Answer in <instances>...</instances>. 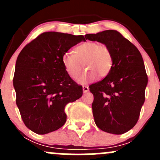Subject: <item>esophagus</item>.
Returning a JSON list of instances; mask_svg holds the SVG:
<instances>
[{"mask_svg": "<svg viewBox=\"0 0 160 160\" xmlns=\"http://www.w3.org/2000/svg\"><path fill=\"white\" fill-rule=\"evenodd\" d=\"M89 87L87 86H82V92L84 93H86L88 91H89Z\"/></svg>", "mask_w": 160, "mask_h": 160, "instance_id": "34e87169", "label": "esophagus"}]
</instances>
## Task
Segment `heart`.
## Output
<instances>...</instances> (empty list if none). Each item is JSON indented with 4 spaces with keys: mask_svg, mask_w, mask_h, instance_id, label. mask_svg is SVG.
Here are the masks:
<instances>
[{
    "mask_svg": "<svg viewBox=\"0 0 160 160\" xmlns=\"http://www.w3.org/2000/svg\"><path fill=\"white\" fill-rule=\"evenodd\" d=\"M65 71L71 78H77L81 73L82 65L86 71L78 79L80 83L93 81L98 75L105 78L113 67L112 53L106 45L95 41H87L75 47L74 54L66 52L62 56Z\"/></svg>",
    "mask_w": 160,
    "mask_h": 160,
    "instance_id": "b5f03b06",
    "label": "heart"
}]
</instances>
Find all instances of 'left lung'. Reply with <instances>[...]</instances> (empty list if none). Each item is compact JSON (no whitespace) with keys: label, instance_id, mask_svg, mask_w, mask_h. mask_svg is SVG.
I'll use <instances>...</instances> for the list:
<instances>
[{"label":"left lung","instance_id":"8db88e82","mask_svg":"<svg viewBox=\"0 0 160 160\" xmlns=\"http://www.w3.org/2000/svg\"><path fill=\"white\" fill-rule=\"evenodd\" d=\"M110 49L113 67L103 80L89 86L96 126L106 132L121 135L132 128L144 103L148 76L138 49L120 32L106 30L86 34Z\"/></svg>","mask_w":160,"mask_h":160}]
</instances>
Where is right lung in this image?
Returning <instances> with one entry per match:
<instances>
[{
  "label": "right lung",
  "instance_id": "right-lung-1",
  "mask_svg": "<svg viewBox=\"0 0 160 160\" xmlns=\"http://www.w3.org/2000/svg\"><path fill=\"white\" fill-rule=\"evenodd\" d=\"M81 41L82 35L49 32L25 46L16 62L13 86L16 105L25 126L44 135L65 123V108L82 95L78 85L66 73L62 56Z\"/></svg>",
  "mask_w": 160,
  "mask_h": 160
}]
</instances>
